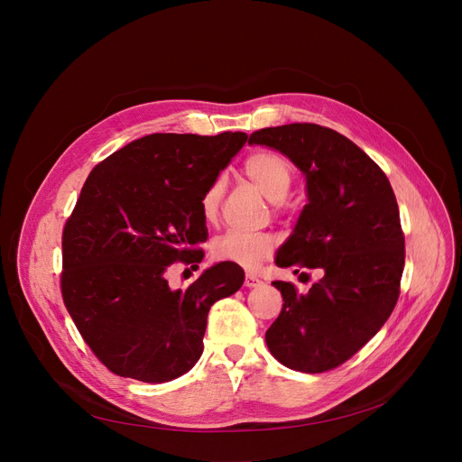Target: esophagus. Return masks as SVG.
I'll return each mask as SVG.
<instances>
[{
	"label": "esophagus",
	"instance_id": "34e87169",
	"mask_svg": "<svg viewBox=\"0 0 462 462\" xmlns=\"http://www.w3.org/2000/svg\"><path fill=\"white\" fill-rule=\"evenodd\" d=\"M263 282L258 279V276H254V274H247L245 276V286L247 288H258V286H262Z\"/></svg>",
	"mask_w": 462,
	"mask_h": 462
}]
</instances>
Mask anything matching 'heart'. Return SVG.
Segmentation results:
<instances>
[{
	"instance_id": "obj_1",
	"label": "heart",
	"mask_w": 462,
	"mask_h": 462,
	"mask_svg": "<svg viewBox=\"0 0 462 462\" xmlns=\"http://www.w3.org/2000/svg\"><path fill=\"white\" fill-rule=\"evenodd\" d=\"M243 172L271 202H279L288 195L293 180L291 163L279 152H256L247 158ZM223 199V181L213 180L200 199V209L208 223L219 217ZM276 239L271 234H247L228 230L211 241V256L217 262H230L243 269H256L274 253Z\"/></svg>"
}]
</instances>
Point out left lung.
Returning <instances> with one entry per match:
<instances>
[{
	"mask_svg": "<svg viewBox=\"0 0 462 462\" xmlns=\"http://www.w3.org/2000/svg\"><path fill=\"white\" fill-rule=\"evenodd\" d=\"M282 152L306 176L309 204L276 265L321 269L300 295L274 281L284 304L267 328L271 355L290 370L323 374L358 353L390 318L405 267V236L383 169L330 128L295 122L249 137Z\"/></svg>",
	"mask_w": 462,
	"mask_h": 462,
	"instance_id": "left-lung-1",
	"label": "left lung"
}]
</instances>
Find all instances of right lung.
<instances>
[{
    "label": "right lung",
    "mask_w": 462,
    "mask_h": 462,
    "mask_svg": "<svg viewBox=\"0 0 462 462\" xmlns=\"http://www.w3.org/2000/svg\"><path fill=\"white\" fill-rule=\"evenodd\" d=\"M245 141L243 132L152 134L90 171L63 228L60 293L109 372L167 383L200 358L211 304L236 293L245 273L223 262L186 290L165 274L202 262L200 199Z\"/></svg>",
    "instance_id": "obj_1"
}]
</instances>
